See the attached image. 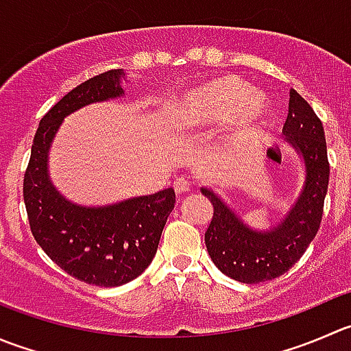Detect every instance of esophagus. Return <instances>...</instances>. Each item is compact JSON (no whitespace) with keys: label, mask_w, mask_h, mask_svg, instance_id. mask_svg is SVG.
<instances>
[{"label":"esophagus","mask_w":351,"mask_h":351,"mask_svg":"<svg viewBox=\"0 0 351 351\" xmlns=\"http://www.w3.org/2000/svg\"><path fill=\"white\" fill-rule=\"evenodd\" d=\"M173 186H175L176 193H186L190 190V182L186 178H183V176H180V178L175 180Z\"/></svg>","instance_id":"esophagus-1"}]
</instances>
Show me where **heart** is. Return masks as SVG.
<instances>
[{
  "label": "heart",
  "instance_id": "1",
  "mask_svg": "<svg viewBox=\"0 0 351 351\" xmlns=\"http://www.w3.org/2000/svg\"><path fill=\"white\" fill-rule=\"evenodd\" d=\"M267 111L266 97L238 77H219L206 82L175 104L171 125L175 128L207 127L224 120V142L247 141L261 127Z\"/></svg>",
  "mask_w": 351,
  "mask_h": 351
}]
</instances>
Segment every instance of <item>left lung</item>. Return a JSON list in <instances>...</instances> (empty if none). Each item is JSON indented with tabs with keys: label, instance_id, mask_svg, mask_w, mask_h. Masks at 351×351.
I'll list each match as a JSON object with an SVG mask.
<instances>
[{
	"label": "left lung",
	"instance_id": "8db88e82",
	"mask_svg": "<svg viewBox=\"0 0 351 351\" xmlns=\"http://www.w3.org/2000/svg\"><path fill=\"white\" fill-rule=\"evenodd\" d=\"M283 134L305 166L300 195L269 230L250 228L213 189L200 186L214 207L206 247L217 269L240 283H262L287 273L317 234L329 185L324 128L311 104L290 90Z\"/></svg>",
	"mask_w": 351,
	"mask_h": 351
}]
</instances>
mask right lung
Returning a JSON list of instances; mask_svg holds the SVG:
<instances>
[{"label": "right lung", "instance_id": "add662e5", "mask_svg": "<svg viewBox=\"0 0 351 351\" xmlns=\"http://www.w3.org/2000/svg\"><path fill=\"white\" fill-rule=\"evenodd\" d=\"M123 70L104 71L61 97L40 120L23 176V202L40 248L70 276L104 288L121 287L147 269L175 207V190L110 206H80L54 186L47 162L64 118L89 104L123 96Z\"/></svg>", "mask_w": 351, "mask_h": 351}]
</instances>
